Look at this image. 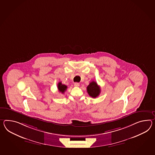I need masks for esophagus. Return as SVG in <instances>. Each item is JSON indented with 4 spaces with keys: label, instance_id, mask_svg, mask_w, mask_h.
Listing matches in <instances>:
<instances>
[{
    "label": "esophagus",
    "instance_id": "esophagus-1",
    "mask_svg": "<svg viewBox=\"0 0 155 155\" xmlns=\"http://www.w3.org/2000/svg\"><path fill=\"white\" fill-rule=\"evenodd\" d=\"M74 86L75 87H78L79 86V83H78V82H76V83H74Z\"/></svg>",
    "mask_w": 155,
    "mask_h": 155
}]
</instances>
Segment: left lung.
<instances>
[{
    "instance_id": "1",
    "label": "left lung",
    "mask_w": 155,
    "mask_h": 155,
    "mask_svg": "<svg viewBox=\"0 0 155 155\" xmlns=\"http://www.w3.org/2000/svg\"><path fill=\"white\" fill-rule=\"evenodd\" d=\"M87 91L88 94L93 98H96L100 94V87L94 81H92L87 86Z\"/></svg>"
}]
</instances>
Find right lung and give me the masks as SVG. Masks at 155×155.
<instances>
[{
	"instance_id": "add662e5",
	"label": "right lung",
	"mask_w": 155,
	"mask_h": 155,
	"mask_svg": "<svg viewBox=\"0 0 155 155\" xmlns=\"http://www.w3.org/2000/svg\"><path fill=\"white\" fill-rule=\"evenodd\" d=\"M67 86L65 84H63L61 82L58 83V89L61 93L64 94V92L67 90Z\"/></svg>"
}]
</instances>
